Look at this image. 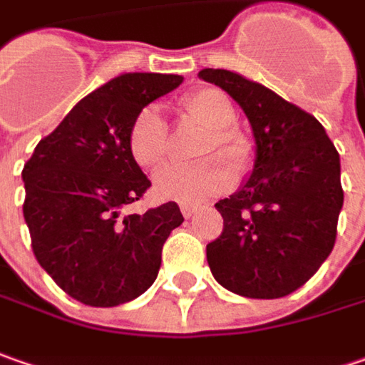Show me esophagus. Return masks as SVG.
<instances>
[{
	"label": "esophagus",
	"mask_w": 365,
	"mask_h": 365,
	"mask_svg": "<svg viewBox=\"0 0 365 365\" xmlns=\"http://www.w3.org/2000/svg\"><path fill=\"white\" fill-rule=\"evenodd\" d=\"M198 210V206H194V204H182V214L185 218H190L192 214H196Z\"/></svg>",
	"instance_id": "1"
}]
</instances>
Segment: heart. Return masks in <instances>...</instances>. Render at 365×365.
Here are the masks:
<instances>
[{
	"label": "heart",
	"instance_id": "1",
	"mask_svg": "<svg viewBox=\"0 0 365 365\" xmlns=\"http://www.w3.org/2000/svg\"><path fill=\"white\" fill-rule=\"evenodd\" d=\"M182 116L185 124L206 130L198 147V157L206 161L163 167L155 175V190L165 200L198 204L227 192L235 182L232 169L247 173L253 167L255 151L251 140L232 128L237 124V110L220 89L204 88L187 93L182 100ZM128 149L145 169H155L165 161L171 140L167 122L157 108L147 106L136 114L128 128Z\"/></svg>",
	"mask_w": 365,
	"mask_h": 365
}]
</instances>
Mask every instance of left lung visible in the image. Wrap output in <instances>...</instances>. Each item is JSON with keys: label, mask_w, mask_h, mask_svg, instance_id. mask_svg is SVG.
Masks as SVG:
<instances>
[{"label": "left lung", "mask_w": 365, "mask_h": 365, "mask_svg": "<svg viewBox=\"0 0 365 365\" xmlns=\"http://www.w3.org/2000/svg\"><path fill=\"white\" fill-rule=\"evenodd\" d=\"M200 77L222 88L251 122L257 155L247 183L214 206L222 232L206 245L214 279L247 298H284L333 251L343 206L339 153L312 114L225 69Z\"/></svg>", "instance_id": "obj_1"}]
</instances>
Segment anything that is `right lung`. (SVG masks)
I'll list each match as a JSON object with an SVG mask.
<instances>
[{
	"instance_id": "obj_1",
	"label": "right lung",
	"mask_w": 365,
	"mask_h": 365,
	"mask_svg": "<svg viewBox=\"0 0 365 365\" xmlns=\"http://www.w3.org/2000/svg\"><path fill=\"white\" fill-rule=\"evenodd\" d=\"M182 75L124 73L73 108L24 163V218L44 272L88 307H118L151 288L169 232L183 222L167 202L122 216L151 187L128 149L135 116Z\"/></svg>"
}]
</instances>
